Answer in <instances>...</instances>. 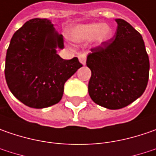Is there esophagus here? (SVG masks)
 Wrapping results in <instances>:
<instances>
[{"instance_id":"esophagus-1","label":"esophagus","mask_w":156,"mask_h":156,"mask_svg":"<svg viewBox=\"0 0 156 156\" xmlns=\"http://www.w3.org/2000/svg\"><path fill=\"white\" fill-rule=\"evenodd\" d=\"M78 58H79L80 62H81L82 65H85V64H86V58H87V56H86L85 54H81V55H80L78 56Z\"/></svg>"}]
</instances>
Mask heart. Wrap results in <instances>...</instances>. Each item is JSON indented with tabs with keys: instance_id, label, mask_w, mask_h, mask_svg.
I'll use <instances>...</instances> for the list:
<instances>
[{
	"instance_id": "heart-1",
	"label": "heart",
	"mask_w": 156,
	"mask_h": 156,
	"mask_svg": "<svg viewBox=\"0 0 156 156\" xmlns=\"http://www.w3.org/2000/svg\"><path fill=\"white\" fill-rule=\"evenodd\" d=\"M113 37V30L109 25L101 23L81 24L69 33V39L75 43L86 42L93 40L97 45L108 42Z\"/></svg>"
}]
</instances>
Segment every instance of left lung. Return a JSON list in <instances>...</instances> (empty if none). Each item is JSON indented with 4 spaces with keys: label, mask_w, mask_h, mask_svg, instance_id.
I'll return each instance as SVG.
<instances>
[{
    "label": "left lung",
    "mask_w": 156,
    "mask_h": 156,
    "mask_svg": "<svg viewBox=\"0 0 156 156\" xmlns=\"http://www.w3.org/2000/svg\"><path fill=\"white\" fill-rule=\"evenodd\" d=\"M115 21V36L92 48L87 57L92 73L89 96L108 109L122 108L138 99L149 75V60L141 34L122 19Z\"/></svg>",
    "instance_id": "left-lung-1"
}]
</instances>
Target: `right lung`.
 I'll list each match as a JSON object with an SVG mask.
<instances>
[{"label": "right lung", "mask_w": 156, "mask_h": 156, "mask_svg": "<svg viewBox=\"0 0 156 156\" xmlns=\"http://www.w3.org/2000/svg\"><path fill=\"white\" fill-rule=\"evenodd\" d=\"M63 48L62 35L48 19L29 20L14 34L7 50L5 78L23 104L44 108L62 100L65 82L82 67L77 57L60 56L56 49Z\"/></svg>", "instance_id": "add662e5"}]
</instances>
